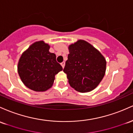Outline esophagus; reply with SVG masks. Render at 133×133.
<instances>
[{"label": "esophagus", "mask_w": 133, "mask_h": 133, "mask_svg": "<svg viewBox=\"0 0 133 133\" xmlns=\"http://www.w3.org/2000/svg\"><path fill=\"white\" fill-rule=\"evenodd\" d=\"M65 62H63L61 63V65H62V66L63 68H64V66H65Z\"/></svg>", "instance_id": "34e87169"}]
</instances>
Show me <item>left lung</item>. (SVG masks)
<instances>
[{"label":"left lung","mask_w":133,"mask_h":133,"mask_svg":"<svg viewBox=\"0 0 133 133\" xmlns=\"http://www.w3.org/2000/svg\"><path fill=\"white\" fill-rule=\"evenodd\" d=\"M69 54L63 71L75 90L89 92L102 81L106 70L103 55L90 43L78 40L68 46Z\"/></svg>","instance_id":"left-lung-1"}]
</instances>
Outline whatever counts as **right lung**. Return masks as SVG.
Segmentation results:
<instances>
[{
	"label": "right lung",
	"instance_id": "obj_1",
	"mask_svg": "<svg viewBox=\"0 0 133 133\" xmlns=\"http://www.w3.org/2000/svg\"><path fill=\"white\" fill-rule=\"evenodd\" d=\"M50 45L43 41H36L22 53L18 62L17 71L27 87L36 92L50 89L55 76L63 70L56 60V55L50 53Z\"/></svg>",
	"mask_w": 133,
	"mask_h": 133
}]
</instances>
